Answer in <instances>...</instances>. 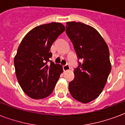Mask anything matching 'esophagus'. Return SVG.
<instances>
[{
  "mask_svg": "<svg viewBox=\"0 0 125 125\" xmlns=\"http://www.w3.org/2000/svg\"><path fill=\"white\" fill-rule=\"evenodd\" d=\"M69 69H70V66H69L68 64L65 65H63V70L64 71H68Z\"/></svg>",
  "mask_w": 125,
  "mask_h": 125,
  "instance_id": "esophagus-1",
  "label": "esophagus"
}]
</instances>
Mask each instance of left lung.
<instances>
[{
  "label": "left lung",
  "instance_id": "8db88e82",
  "mask_svg": "<svg viewBox=\"0 0 125 125\" xmlns=\"http://www.w3.org/2000/svg\"><path fill=\"white\" fill-rule=\"evenodd\" d=\"M65 32L82 60L74 69L69 92L80 103H88L103 91L111 71L108 47L95 28L82 22H67Z\"/></svg>",
  "mask_w": 125,
  "mask_h": 125
}]
</instances>
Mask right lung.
Returning <instances> with one entry per match:
<instances>
[{"mask_svg": "<svg viewBox=\"0 0 125 125\" xmlns=\"http://www.w3.org/2000/svg\"><path fill=\"white\" fill-rule=\"evenodd\" d=\"M65 30L59 22L38 26L31 30L19 46L14 58L15 74L24 92L34 99L48 97L63 72L62 67L50 60L51 47Z\"/></svg>", "mask_w": 125, "mask_h": 125, "instance_id": "obj_1", "label": "right lung"}]
</instances>
